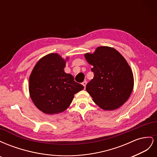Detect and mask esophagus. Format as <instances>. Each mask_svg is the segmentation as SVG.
<instances>
[{
	"label": "esophagus",
	"instance_id": "34e87169",
	"mask_svg": "<svg viewBox=\"0 0 157 157\" xmlns=\"http://www.w3.org/2000/svg\"><path fill=\"white\" fill-rule=\"evenodd\" d=\"M86 84H87V82L86 81V80H85V81H84L82 83V84L83 85V86H84V88L86 87Z\"/></svg>",
	"mask_w": 157,
	"mask_h": 157
}]
</instances>
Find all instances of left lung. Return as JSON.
I'll return each mask as SVG.
<instances>
[{
  "label": "left lung",
  "instance_id": "left-lung-1",
  "mask_svg": "<svg viewBox=\"0 0 157 157\" xmlns=\"http://www.w3.org/2000/svg\"><path fill=\"white\" fill-rule=\"evenodd\" d=\"M93 65L94 77L86 86L93 101L104 110H115L129 98L134 88L131 68L123 56L111 47L100 46L85 54Z\"/></svg>",
  "mask_w": 157,
  "mask_h": 157
}]
</instances>
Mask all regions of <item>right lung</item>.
<instances>
[{
    "label": "right lung",
    "instance_id": "1",
    "mask_svg": "<svg viewBox=\"0 0 157 157\" xmlns=\"http://www.w3.org/2000/svg\"><path fill=\"white\" fill-rule=\"evenodd\" d=\"M65 67V61L59 55L50 54L38 61L32 71L30 96L36 107L46 114L65 111L74 95L84 88L75 81L72 75L64 72Z\"/></svg>",
    "mask_w": 157,
    "mask_h": 157
}]
</instances>
